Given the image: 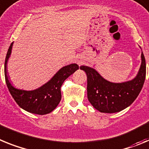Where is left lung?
<instances>
[{
	"label": "left lung",
	"instance_id": "1",
	"mask_svg": "<svg viewBox=\"0 0 149 149\" xmlns=\"http://www.w3.org/2000/svg\"><path fill=\"white\" fill-rule=\"evenodd\" d=\"M141 57L142 64L136 77L123 83L108 82L93 68L80 67L87 74L88 99L94 108L101 112L114 113L132 104L140 93L146 79V64L143 52Z\"/></svg>",
	"mask_w": 149,
	"mask_h": 149
}]
</instances>
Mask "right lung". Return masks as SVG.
Wrapping results in <instances>:
<instances>
[{
	"instance_id": "obj_1",
	"label": "right lung",
	"mask_w": 149,
	"mask_h": 149,
	"mask_svg": "<svg viewBox=\"0 0 149 149\" xmlns=\"http://www.w3.org/2000/svg\"><path fill=\"white\" fill-rule=\"evenodd\" d=\"M13 44V42L10 44L9 47L4 64L5 80L9 91L18 105L24 110L37 115L49 113L60 103L61 99V87L63 82L79 69V66L76 64H72L62 67L50 81L36 90L24 91L16 89L13 87L10 82L6 73L7 61L11 54Z\"/></svg>"
}]
</instances>
